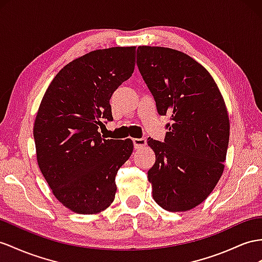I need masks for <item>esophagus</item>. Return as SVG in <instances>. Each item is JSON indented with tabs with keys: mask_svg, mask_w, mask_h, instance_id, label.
I'll use <instances>...</instances> for the list:
<instances>
[{
	"mask_svg": "<svg viewBox=\"0 0 262 262\" xmlns=\"http://www.w3.org/2000/svg\"><path fill=\"white\" fill-rule=\"evenodd\" d=\"M133 143H134V146H135V148L139 149V148H142V147L146 146L147 140H146V138H134Z\"/></svg>",
	"mask_w": 262,
	"mask_h": 262,
	"instance_id": "obj_1",
	"label": "esophagus"
}]
</instances>
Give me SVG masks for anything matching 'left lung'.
Returning <instances> with one entry per match:
<instances>
[{"label": "left lung", "instance_id": "1", "mask_svg": "<svg viewBox=\"0 0 262 262\" xmlns=\"http://www.w3.org/2000/svg\"><path fill=\"white\" fill-rule=\"evenodd\" d=\"M137 66L158 114L172 120L165 143L147 139L156 156L148 170L152 198L167 211L190 210L224 172L230 135L224 97L210 73L183 52L138 46Z\"/></svg>", "mask_w": 262, "mask_h": 262}]
</instances>
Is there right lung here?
Returning a JSON list of instances; mask_svg holds the SVG:
<instances>
[{
    "label": "right lung",
    "mask_w": 262,
    "mask_h": 262,
    "mask_svg": "<svg viewBox=\"0 0 262 262\" xmlns=\"http://www.w3.org/2000/svg\"><path fill=\"white\" fill-rule=\"evenodd\" d=\"M136 46L92 51L65 65L39 104L34 134L36 159L53 195L67 209L98 213L116 193L117 170L134 144L104 139L98 132L112 120L110 99L135 69Z\"/></svg>",
    "instance_id": "add662e5"
}]
</instances>
